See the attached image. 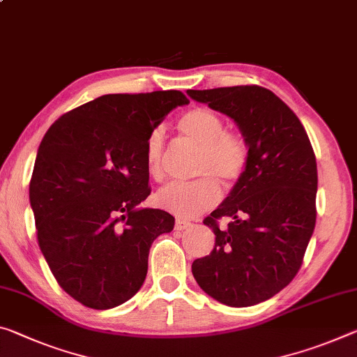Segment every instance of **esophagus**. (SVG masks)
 Instances as JSON below:
<instances>
[{
    "label": "esophagus",
    "instance_id": "esophagus-1",
    "mask_svg": "<svg viewBox=\"0 0 357 357\" xmlns=\"http://www.w3.org/2000/svg\"><path fill=\"white\" fill-rule=\"evenodd\" d=\"M188 227H190V222H189V220H184V219H178L176 224H174V229H176V230H184Z\"/></svg>",
    "mask_w": 357,
    "mask_h": 357
}]
</instances>
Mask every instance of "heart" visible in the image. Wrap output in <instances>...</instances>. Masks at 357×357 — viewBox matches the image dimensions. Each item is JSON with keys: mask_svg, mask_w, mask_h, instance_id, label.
Segmentation results:
<instances>
[{"mask_svg": "<svg viewBox=\"0 0 357 357\" xmlns=\"http://www.w3.org/2000/svg\"><path fill=\"white\" fill-rule=\"evenodd\" d=\"M178 130L185 139L200 146L195 173L203 178L189 183H173L155 195L158 206L178 218H195L205 209L213 208L220 199L219 178L231 184L245 172L248 146L238 135L224 132L222 117L206 107H194L178 119ZM165 132L155 127L146 139V168L152 179L163 178Z\"/></svg>", "mask_w": 357, "mask_h": 357, "instance_id": "obj_1", "label": "heart"}]
</instances>
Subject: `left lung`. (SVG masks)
I'll list each match as a JSON object with an SVG mask.
<instances>
[{
  "label": "left lung",
  "mask_w": 357,
  "mask_h": 357,
  "mask_svg": "<svg viewBox=\"0 0 357 357\" xmlns=\"http://www.w3.org/2000/svg\"><path fill=\"white\" fill-rule=\"evenodd\" d=\"M229 116L245 138L248 163L227 199L203 220L214 250L192 264L209 297L229 307L268 301L301 268L316 224L318 168L302 122L284 101L259 86L188 90ZM231 222L219 229L217 219Z\"/></svg>",
  "instance_id": "1"
}]
</instances>
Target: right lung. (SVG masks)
I'll return each mask as SVG.
<instances>
[{
  "instance_id": "right-lung-1",
  "label": "right lung",
  "mask_w": 357,
  "mask_h": 357,
  "mask_svg": "<svg viewBox=\"0 0 357 357\" xmlns=\"http://www.w3.org/2000/svg\"><path fill=\"white\" fill-rule=\"evenodd\" d=\"M188 103L179 90L103 95L61 116L39 144L30 181L39 248L61 289L89 308L132 298L151 245L174 227L169 213L141 206L146 139Z\"/></svg>"
}]
</instances>
